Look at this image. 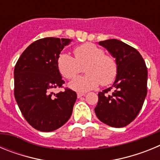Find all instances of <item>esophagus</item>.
<instances>
[{"mask_svg":"<svg viewBox=\"0 0 160 160\" xmlns=\"http://www.w3.org/2000/svg\"><path fill=\"white\" fill-rule=\"evenodd\" d=\"M85 95V94L84 93H80V92H78L77 94V96H78V98H81V97H82V96H84Z\"/></svg>","mask_w":160,"mask_h":160,"instance_id":"1","label":"esophagus"}]
</instances>
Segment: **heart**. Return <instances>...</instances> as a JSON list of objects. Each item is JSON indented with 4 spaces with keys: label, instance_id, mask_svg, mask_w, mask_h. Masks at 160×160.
Returning <instances> with one entry per match:
<instances>
[{
    "label": "heart",
    "instance_id": "heart-1",
    "mask_svg": "<svg viewBox=\"0 0 160 160\" xmlns=\"http://www.w3.org/2000/svg\"><path fill=\"white\" fill-rule=\"evenodd\" d=\"M75 58L66 53L58 58L57 65L62 75L67 79L75 77L82 70L87 73L75 78L69 86L73 90L86 92L102 83L106 86L112 82L117 74V63L110 55L104 54L103 49L92 43H84L73 49Z\"/></svg>",
    "mask_w": 160,
    "mask_h": 160
}]
</instances>
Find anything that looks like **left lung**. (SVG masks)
<instances>
[{
  "instance_id": "left-lung-1",
  "label": "left lung",
  "mask_w": 160,
  "mask_h": 160,
  "mask_svg": "<svg viewBox=\"0 0 160 160\" xmlns=\"http://www.w3.org/2000/svg\"><path fill=\"white\" fill-rule=\"evenodd\" d=\"M115 59L116 78L112 87L98 93L96 116L113 128H123L136 118L147 96L148 69L135 48L117 39L98 42ZM113 88L111 95L108 92Z\"/></svg>"
}]
</instances>
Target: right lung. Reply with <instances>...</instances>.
<instances>
[{
  "label": "right lung",
  "mask_w": 160,
  "mask_h": 160,
  "mask_svg": "<svg viewBox=\"0 0 160 160\" xmlns=\"http://www.w3.org/2000/svg\"><path fill=\"white\" fill-rule=\"evenodd\" d=\"M71 42L67 38L39 39L25 49L14 68L15 99L25 120L38 131H55L71 116L76 92L67 88L53 92L65 82L57 61Z\"/></svg>",
  "instance_id": "right-lung-1"
}]
</instances>
